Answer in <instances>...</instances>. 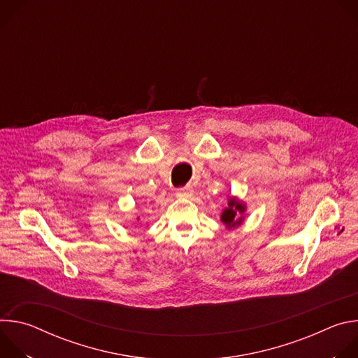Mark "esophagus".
<instances>
[{
  "mask_svg": "<svg viewBox=\"0 0 358 358\" xmlns=\"http://www.w3.org/2000/svg\"><path fill=\"white\" fill-rule=\"evenodd\" d=\"M192 194H194V189H192L191 185H185V187H181V188L177 189V195H178V196L189 198Z\"/></svg>",
  "mask_w": 358,
  "mask_h": 358,
  "instance_id": "1",
  "label": "esophagus"
}]
</instances>
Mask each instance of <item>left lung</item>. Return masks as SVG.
<instances>
[{"instance_id":"left-lung-1","label":"left lung","mask_w":358,"mask_h":358,"mask_svg":"<svg viewBox=\"0 0 358 358\" xmlns=\"http://www.w3.org/2000/svg\"><path fill=\"white\" fill-rule=\"evenodd\" d=\"M246 207L245 203L238 201L236 198L229 196L228 199V207L221 214V221L225 224L227 228H234L243 221V213Z\"/></svg>"}]
</instances>
